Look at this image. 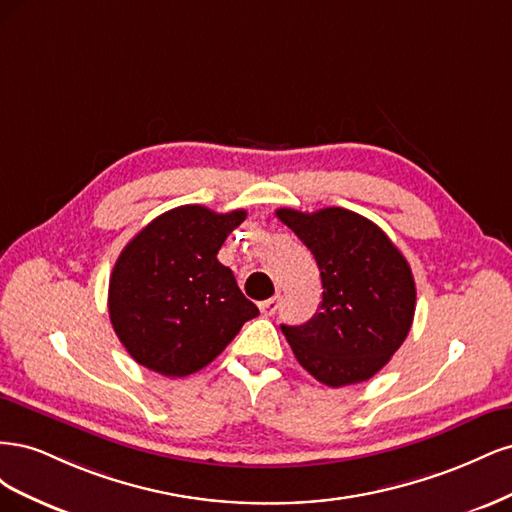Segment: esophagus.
Segmentation results:
<instances>
[{"mask_svg":"<svg viewBox=\"0 0 512 512\" xmlns=\"http://www.w3.org/2000/svg\"><path fill=\"white\" fill-rule=\"evenodd\" d=\"M277 307H280V297H271L260 303V312L265 316H273L277 312Z\"/></svg>","mask_w":512,"mask_h":512,"instance_id":"34e87169","label":"esophagus"}]
</instances>
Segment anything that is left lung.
Instances as JSON below:
<instances>
[{"label": "left lung", "mask_w": 512, "mask_h": 512, "mask_svg": "<svg viewBox=\"0 0 512 512\" xmlns=\"http://www.w3.org/2000/svg\"><path fill=\"white\" fill-rule=\"evenodd\" d=\"M314 254L322 301L312 320L282 333L318 382H365L391 361L410 333L416 286L412 269L386 232L363 215L327 207L314 213L277 209Z\"/></svg>", "instance_id": "left-lung-1"}]
</instances>
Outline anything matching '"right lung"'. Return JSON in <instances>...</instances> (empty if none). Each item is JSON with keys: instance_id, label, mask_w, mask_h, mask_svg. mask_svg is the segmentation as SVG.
I'll list each match as a JSON object with an SVG mask.
<instances>
[{"instance_id": "obj_1", "label": "right lung", "mask_w": 512, "mask_h": 512, "mask_svg": "<svg viewBox=\"0 0 512 512\" xmlns=\"http://www.w3.org/2000/svg\"><path fill=\"white\" fill-rule=\"evenodd\" d=\"M245 215L183 205L158 215L123 247L108 284V314L138 365L168 378L190 376L258 316L218 260Z\"/></svg>"}]
</instances>
